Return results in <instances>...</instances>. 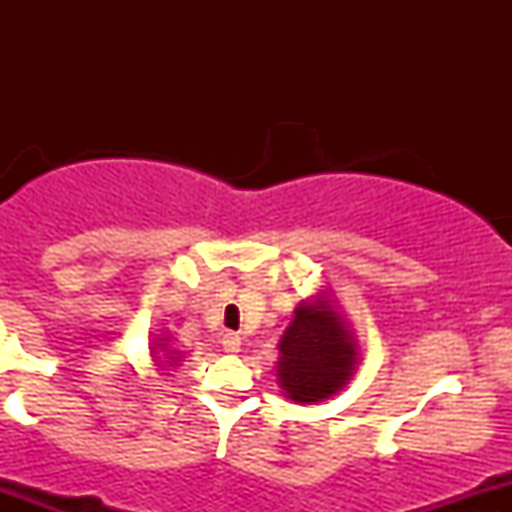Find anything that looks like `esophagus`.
<instances>
[{
	"instance_id": "1",
	"label": "esophagus",
	"mask_w": 512,
	"mask_h": 512,
	"mask_svg": "<svg viewBox=\"0 0 512 512\" xmlns=\"http://www.w3.org/2000/svg\"><path fill=\"white\" fill-rule=\"evenodd\" d=\"M223 349L227 354H237L240 352V347H242V339L237 337V334H232V332H227V334H223Z\"/></svg>"
}]
</instances>
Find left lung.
Instances as JSON below:
<instances>
[{
	"mask_svg": "<svg viewBox=\"0 0 512 512\" xmlns=\"http://www.w3.org/2000/svg\"><path fill=\"white\" fill-rule=\"evenodd\" d=\"M277 349V384L289 401L302 406L339 394L361 361L354 329L324 289L297 304Z\"/></svg>",
	"mask_w": 512,
	"mask_h": 512,
	"instance_id": "1",
	"label": "left lung"
}]
</instances>
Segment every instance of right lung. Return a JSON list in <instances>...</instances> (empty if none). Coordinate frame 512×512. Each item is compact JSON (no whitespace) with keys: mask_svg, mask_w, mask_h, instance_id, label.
Segmentation results:
<instances>
[{"mask_svg":"<svg viewBox=\"0 0 512 512\" xmlns=\"http://www.w3.org/2000/svg\"><path fill=\"white\" fill-rule=\"evenodd\" d=\"M148 349H151V361L156 366V371H168L170 366H180V361L185 356L170 344L168 334H156V339H153Z\"/></svg>","mask_w":512,"mask_h":512,"instance_id":"obj_1","label":"right lung"}]
</instances>
